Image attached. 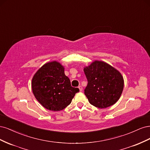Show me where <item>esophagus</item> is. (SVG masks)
Returning a JSON list of instances; mask_svg holds the SVG:
<instances>
[{
  "label": "esophagus",
  "mask_w": 150,
  "mask_h": 150,
  "mask_svg": "<svg viewBox=\"0 0 150 150\" xmlns=\"http://www.w3.org/2000/svg\"><path fill=\"white\" fill-rule=\"evenodd\" d=\"M78 88L79 89V91H83V87H82V86H79V87H78Z\"/></svg>",
  "instance_id": "34e87169"
}]
</instances>
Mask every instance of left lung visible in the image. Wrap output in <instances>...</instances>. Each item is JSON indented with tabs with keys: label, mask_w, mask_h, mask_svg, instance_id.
I'll return each instance as SVG.
<instances>
[{
	"label": "left lung",
	"mask_w": 150,
	"mask_h": 150,
	"mask_svg": "<svg viewBox=\"0 0 150 150\" xmlns=\"http://www.w3.org/2000/svg\"><path fill=\"white\" fill-rule=\"evenodd\" d=\"M88 79L84 94L89 103L98 108H106L115 104L124 88L120 72L106 62L95 61L84 68Z\"/></svg>",
	"instance_id": "left-lung-1"
}]
</instances>
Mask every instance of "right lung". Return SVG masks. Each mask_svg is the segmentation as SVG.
Instances as JSON below:
<instances>
[{
  "label": "right lung",
  "instance_id": "1",
  "mask_svg": "<svg viewBox=\"0 0 150 150\" xmlns=\"http://www.w3.org/2000/svg\"><path fill=\"white\" fill-rule=\"evenodd\" d=\"M32 89L39 103L53 111L64 110L79 91L78 88L72 87L64 67L55 61L44 64L35 72L32 79Z\"/></svg>",
  "mask_w": 150,
  "mask_h": 150
}]
</instances>
